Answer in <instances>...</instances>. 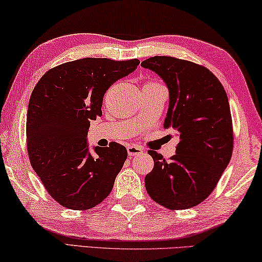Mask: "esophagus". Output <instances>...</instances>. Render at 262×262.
<instances>
[{"label": "esophagus", "instance_id": "esophagus-1", "mask_svg": "<svg viewBox=\"0 0 262 262\" xmlns=\"http://www.w3.org/2000/svg\"><path fill=\"white\" fill-rule=\"evenodd\" d=\"M126 150H127V155L130 156V157L139 156V155H142L143 152H144V148L138 146V145H127Z\"/></svg>", "mask_w": 262, "mask_h": 262}]
</instances>
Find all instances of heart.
I'll list each match as a JSON object with an SVG mask.
<instances>
[{"mask_svg": "<svg viewBox=\"0 0 262 262\" xmlns=\"http://www.w3.org/2000/svg\"><path fill=\"white\" fill-rule=\"evenodd\" d=\"M145 84H155L154 82H147V83H145Z\"/></svg>", "mask_w": 262, "mask_h": 262, "instance_id": "b5f03b06", "label": "heart"}]
</instances>
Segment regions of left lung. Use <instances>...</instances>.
<instances>
[{"label": "left lung", "mask_w": 262, "mask_h": 262, "mask_svg": "<svg viewBox=\"0 0 262 262\" xmlns=\"http://www.w3.org/2000/svg\"><path fill=\"white\" fill-rule=\"evenodd\" d=\"M166 84L170 102L164 127L178 132L179 144L170 160L148 151L155 166L145 187L156 203L185 210L204 201L214 190L231 160L233 127L224 86L203 66L155 56L140 64Z\"/></svg>", "instance_id": "1"}]
</instances>
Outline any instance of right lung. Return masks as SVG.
Returning <instances> with one entry per match:
<instances>
[{"label": "right lung", "instance_id": "1", "mask_svg": "<svg viewBox=\"0 0 262 262\" xmlns=\"http://www.w3.org/2000/svg\"><path fill=\"white\" fill-rule=\"evenodd\" d=\"M139 63L136 58L77 59L52 68L36 84L27 112L28 154L46 190L62 206L89 210L112 191L126 148L112 142L95 146L94 157L88 130L90 119L102 116L106 90Z\"/></svg>", "mask_w": 262, "mask_h": 262}]
</instances>
